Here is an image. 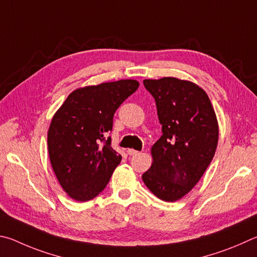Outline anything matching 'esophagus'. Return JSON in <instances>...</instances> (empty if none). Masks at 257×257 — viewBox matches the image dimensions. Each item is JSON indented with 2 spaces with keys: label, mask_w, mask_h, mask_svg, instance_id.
Listing matches in <instances>:
<instances>
[{
  "label": "esophagus",
  "mask_w": 257,
  "mask_h": 257,
  "mask_svg": "<svg viewBox=\"0 0 257 257\" xmlns=\"http://www.w3.org/2000/svg\"><path fill=\"white\" fill-rule=\"evenodd\" d=\"M138 154H139V151L134 150V149H128V150H127V155H128V156H136V155H138Z\"/></svg>",
  "instance_id": "1"
}]
</instances>
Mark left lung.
<instances>
[{
  "label": "left lung",
  "mask_w": 257,
  "mask_h": 257,
  "mask_svg": "<svg viewBox=\"0 0 257 257\" xmlns=\"http://www.w3.org/2000/svg\"><path fill=\"white\" fill-rule=\"evenodd\" d=\"M155 98L163 136L151 148L154 161L142 175L147 187L166 202L185 196L213 159L219 126L208 94L177 78L143 80Z\"/></svg>",
  "instance_id": "obj_1"
}]
</instances>
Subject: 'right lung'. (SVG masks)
<instances>
[{"mask_svg": "<svg viewBox=\"0 0 257 257\" xmlns=\"http://www.w3.org/2000/svg\"><path fill=\"white\" fill-rule=\"evenodd\" d=\"M138 88L137 80L79 88L53 116L47 134L49 160L58 183L73 200L96 197L119 165L121 156L106 136L116 109Z\"/></svg>", "mask_w": 257, "mask_h": 257, "instance_id": "1", "label": "right lung"}]
</instances>
